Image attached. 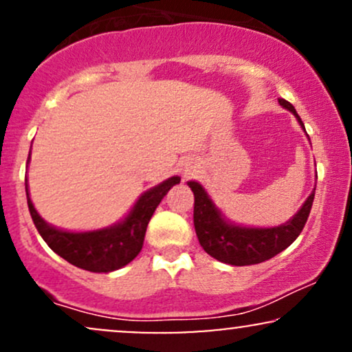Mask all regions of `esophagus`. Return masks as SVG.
<instances>
[{"instance_id":"obj_1","label":"esophagus","mask_w":352,"mask_h":352,"mask_svg":"<svg viewBox=\"0 0 352 352\" xmlns=\"http://www.w3.org/2000/svg\"><path fill=\"white\" fill-rule=\"evenodd\" d=\"M197 168H199V165H197V162H185V164H182V175H184V179H190V177L195 175Z\"/></svg>"}]
</instances>
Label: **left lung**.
I'll list each match as a JSON object with an SVG mask.
<instances>
[{
  "label": "left lung",
  "instance_id": "obj_1",
  "mask_svg": "<svg viewBox=\"0 0 352 352\" xmlns=\"http://www.w3.org/2000/svg\"><path fill=\"white\" fill-rule=\"evenodd\" d=\"M280 104L288 111H292L298 117V122L301 124V127L305 129L302 120L292 104L285 99H280ZM188 187L192 188L193 197H195L193 225H195V232L201 248L210 256L217 258L218 261L235 266L263 263L270 258L276 256L285 248H288L305 228L314 200L313 192L300 212L280 227L245 228L227 223L200 184L188 182Z\"/></svg>",
  "mask_w": 352,
  "mask_h": 352
}]
</instances>
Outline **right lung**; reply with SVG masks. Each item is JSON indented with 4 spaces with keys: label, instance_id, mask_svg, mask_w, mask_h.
Returning a JSON list of instances; mask_svg holds the SVG:
<instances>
[{
    "label": "right lung",
    "instance_id": "right-lung-1",
    "mask_svg": "<svg viewBox=\"0 0 352 352\" xmlns=\"http://www.w3.org/2000/svg\"><path fill=\"white\" fill-rule=\"evenodd\" d=\"M179 182V177H172L151 188L140 197L134 210L124 221H120L116 227L98 230V232L69 233L50 227L34 210L26 184L28 208H30L34 227L38 228L39 235L52 252L78 268L92 273H109L131 263L140 253L147 225L153 212L167 195L168 190Z\"/></svg>",
    "mask_w": 352,
    "mask_h": 352
}]
</instances>
